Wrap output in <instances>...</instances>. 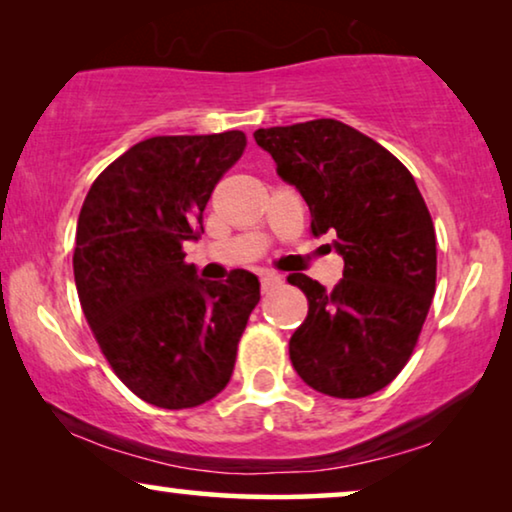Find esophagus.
Wrapping results in <instances>:
<instances>
[{"instance_id":"34e87169","label":"esophagus","mask_w":512,"mask_h":512,"mask_svg":"<svg viewBox=\"0 0 512 512\" xmlns=\"http://www.w3.org/2000/svg\"><path fill=\"white\" fill-rule=\"evenodd\" d=\"M279 282H282V277H279L277 272H261V286H263V291L272 289V286H277Z\"/></svg>"}]
</instances>
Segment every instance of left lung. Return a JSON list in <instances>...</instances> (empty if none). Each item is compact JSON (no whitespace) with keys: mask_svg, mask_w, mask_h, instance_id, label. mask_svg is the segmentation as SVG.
I'll use <instances>...</instances> for the list:
<instances>
[{"mask_svg":"<svg viewBox=\"0 0 512 512\" xmlns=\"http://www.w3.org/2000/svg\"><path fill=\"white\" fill-rule=\"evenodd\" d=\"M256 144L303 195L312 233L345 261L333 291L307 275V317L289 354L305 384L335 398L387 387L408 363L436 293V230L401 160L349 125L319 118L261 128Z\"/></svg>","mask_w":512,"mask_h":512,"instance_id":"left-lung-1","label":"left lung"}]
</instances>
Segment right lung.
<instances>
[{
    "label": "right lung",
    "mask_w": 512,
    "mask_h": 512,
    "mask_svg": "<svg viewBox=\"0 0 512 512\" xmlns=\"http://www.w3.org/2000/svg\"><path fill=\"white\" fill-rule=\"evenodd\" d=\"M244 146L240 130L144 139L83 200L74 249L83 314L118 380L156 408H195L223 391L261 300L254 272L209 282L181 251L205 230L209 195Z\"/></svg>",
    "instance_id": "1"
}]
</instances>
